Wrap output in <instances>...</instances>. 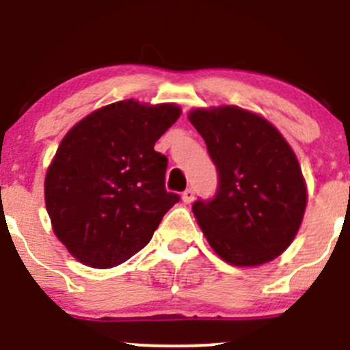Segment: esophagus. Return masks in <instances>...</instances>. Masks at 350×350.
<instances>
[{"mask_svg":"<svg viewBox=\"0 0 350 350\" xmlns=\"http://www.w3.org/2000/svg\"><path fill=\"white\" fill-rule=\"evenodd\" d=\"M193 200H195V191H193L191 188H188L185 193H183V201H185L186 204H189Z\"/></svg>","mask_w":350,"mask_h":350,"instance_id":"1","label":"esophagus"}]
</instances>
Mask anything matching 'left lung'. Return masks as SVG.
<instances>
[{
  "label": "left lung",
  "mask_w": 350,
  "mask_h": 350,
  "mask_svg": "<svg viewBox=\"0 0 350 350\" xmlns=\"http://www.w3.org/2000/svg\"><path fill=\"white\" fill-rule=\"evenodd\" d=\"M218 172L211 200L193 203L211 249L234 266H259L288 249L306 206L295 152L262 116L239 107L189 113Z\"/></svg>",
  "instance_id": "8db88e82"
}]
</instances>
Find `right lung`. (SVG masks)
Masks as SVG:
<instances>
[{
  "label": "right lung",
  "mask_w": 350,
  "mask_h": 350,
  "mask_svg": "<svg viewBox=\"0 0 350 350\" xmlns=\"http://www.w3.org/2000/svg\"><path fill=\"white\" fill-rule=\"evenodd\" d=\"M181 115L178 105L125 100L67 132L45 176L55 235L83 264L108 269L152 239L179 195L165 189L167 157L154 150Z\"/></svg>",
  "instance_id": "add662e5"
}]
</instances>
